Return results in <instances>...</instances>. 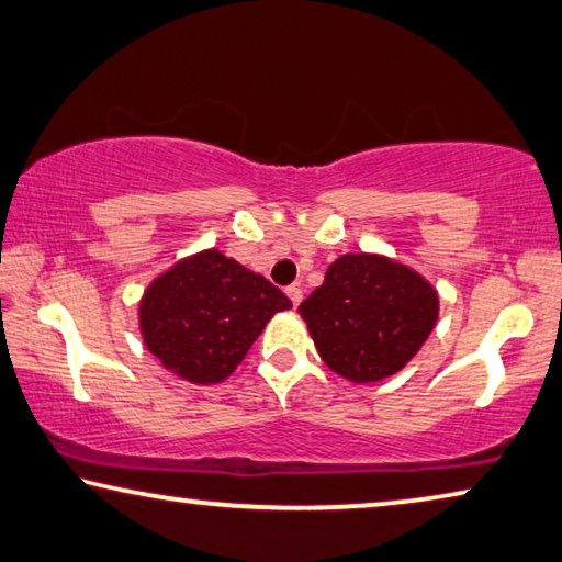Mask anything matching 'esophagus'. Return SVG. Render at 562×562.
I'll use <instances>...</instances> for the list:
<instances>
[{
    "label": "esophagus",
    "mask_w": 562,
    "mask_h": 562,
    "mask_svg": "<svg viewBox=\"0 0 562 562\" xmlns=\"http://www.w3.org/2000/svg\"><path fill=\"white\" fill-rule=\"evenodd\" d=\"M286 296L291 299V304H294V306L301 304V289L299 286H289L286 289Z\"/></svg>",
    "instance_id": "34e87169"
}]
</instances>
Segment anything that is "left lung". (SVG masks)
Listing matches in <instances>:
<instances>
[{
    "label": "left lung",
    "mask_w": 562,
    "mask_h": 562,
    "mask_svg": "<svg viewBox=\"0 0 562 562\" xmlns=\"http://www.w3.org/2000/svg\"><path fill=\"white\" fill-rule=\"evenodd\" d=\"M438 291L385 254H345L299 314L324 364L355 385L401 372L438 322Z\"/></svg>",
    "instance_id": "8db88e82"
}]
</instances>
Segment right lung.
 <instances>
[{
  "label": "right lung",
  "mask_w": 562,
  "mask_h": 562,
  "mask_svg": "<svg viewBox=\"0 0 562 562\" xmlns=\"http://www.w3.org/2000/svg\"><path fill=\"white\" fill-rule=\"evenodd\" d=\"M291 301L217 248L180 258L139 299L144 347L192 385L231 378L273 314Z\"/></svg>",
  "instance_id": "add662e5"
}]
</instances>
